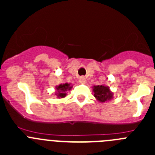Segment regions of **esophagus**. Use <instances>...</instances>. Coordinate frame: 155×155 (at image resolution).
Here are the masks:
<instances>
[{"mask_svg": "<svg viewBox=\"0 0 155 155\" xmlns=\"http://www.w3.org/2000/svg\"><path fill=\"white\" fill-rule=\"evenodd\" d=\"M79 82H80L81 84H85L86 82V78L84 77H81L80 78H79Z\"/></svg>", "mask_w": 155, "mask_h": 155, "instance_id": "1", "label": "esophagus"}]
</instances>
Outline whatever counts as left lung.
<instances>
[{"mask_svg": "<svg viewBox=\"0 0 155 155\" xmlns=\"http://www.w3.org/2000/svg\"><path fill=\"white\" fill-rule=\"evenodd\" d=\"M94 98L100 102H106L107 101L113 99V92L109 89L108 86L94 85L92 87Z\"/></svg>", "mask_w": 155, "mask_h": 155, "instance_id": "8db88e82", "label": "left lung"}]
</instances>
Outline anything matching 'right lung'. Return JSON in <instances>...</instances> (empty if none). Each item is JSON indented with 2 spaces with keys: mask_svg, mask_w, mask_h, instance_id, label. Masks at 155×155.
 Listing matches in <instances>:
<instances>
[{
  "mask_svg": "<svg viewBox=\"0 0 155 155\" xmlns=\"http://www.w3.org/2000/svg\"><path fill=\"white\" fill-rule=\"evenodd\" d=\"M73 86L71 85V84H68V83H64V84H61L59 85L56 86V90L57 91L55 92V94L58 98H63L67 95L68 91H71Z\"/></svg>",
  "mask_w": 155,
  "mask_h": 155,
  "instance_id": "obj_1",
  "label": "right lung"
}]
</instances>
